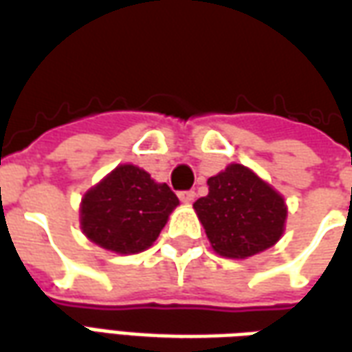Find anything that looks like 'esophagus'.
<instances>
[{
  "mask_svg": "<svg viewBox=\"0 0 352 352\" xmlns=\"http://www.w3.org/2000/svg\"><path fill=\"white\" fill-rule=\"evenodd\" d=\"M178 197H180V201L184 204H191L193 203V199H195V191H180Z\"/></svg>",
  "mask_w": 352,
  "mask_h": 352,
  "instance_id": "34e87169",
  "label": "esophagus"
}]
</instances>
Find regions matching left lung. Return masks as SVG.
<instances>
[{
    "label": "left lung",
    "instance_id": "1",
    "mask_svg": "<svg viewBox=\"0 0 352 352\" xmlns=\"http://www.w3.org/2000/svg\"><path fill=\"white\" fill-rule=\"evenodd\" d=\"M206 184L208 195L193 208L216 254L246 260L278 243L288 208L284 197L256 172L231 163Z\"/></svg>",
    "mask_w": 352,
    "mask_h": 352
}]
</instances>
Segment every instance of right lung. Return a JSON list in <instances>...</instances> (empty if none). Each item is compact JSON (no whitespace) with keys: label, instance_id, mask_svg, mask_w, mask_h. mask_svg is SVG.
Wrapping results in <instances>:
<instances>
[{"label":"right lung","instance_id":"add662e5","mask_svg":"<svg viewBox=\"0 0 352 352\" xmlns=\"http://www.w3.org/2000/svg\"><path fill=\"white\" fill-rule=\"evenodd\" d=\"M178 204L166 184L136 164H119L85 193L79 221L91 243L126 256L155 243Z\"/></svg>","mask_w":352,"mask_h":352}]
</instances>
